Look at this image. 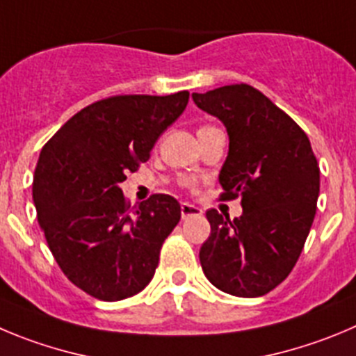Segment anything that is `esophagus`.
Wrapping results in <instances>:
<instances>
[{"mask_svg": "<svg viewBox=\"0 0 356 356\" xmlns=\"http://www.w3.org/2000/svg\"><path fill=\"white\" fill-rule=\"evenodd\" d=\"M200 215H203V210H201V208L194 207V204H188V203L181 204V218L200 217Z\"/></svg>", "mask_w": 356, "mask_h": 356, "instance_id": "1", "label": "esophagus"}]
</instances>
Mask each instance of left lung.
Returning a JSON list of instances; mask_svg holds the SVG:
<instances>
[{
  "label": "left lung",
  "mask_w": 356,
  "mask_h": 356,
  "mask_svg": "<svg viewBox=\"0 0 356 356\" xmlns=\"http://www.w3.org/2000/svg\"><path fill=\"white\" fill-rule=\"evenodd\" d=\"M224 123L229 152L218 184L222 200H242L231 220L208 210L211 233L200 250L207 279L220 291L263 296L282 282L304 249L316 215L319 165L305 132L249 84L192 93Z\"/></svg>",
  "instance_id": "8db88e82"
}]
</instances>
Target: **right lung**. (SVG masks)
<instances>
[{"label":"right lung","instance_id":"right-lung-1","mask_svg":"<svg viewBox=\"0 0 356 356\" xmlns=\"http://www.w3.org/2000/svg\"><path fill=\"white\" fill-rule=\"evenodd\" d=\"M187 102L188 91L111 97L74 114L42 148L33 176L38 224L60 268L88 295L116 302L153 279L180 203L155 194L130 208L120 184L148 161Z\"/></svg>","mask_w":356,"mask_h":356}]
</instances>
